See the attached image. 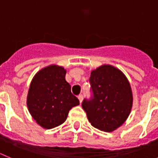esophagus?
I'll list each match as a JSON object with an SVG mask.
<instances>
[{
	"label": "esophagus",
	"instance_id": "1",
	"mask_svg": "<svg viewBox=\"0 0 158 158\" xmlns=\"http://www.w3.org/2000/svg\"><path fill=\"white\" fill-rule=\"evenodd\" d=\"M78 98H79V102H80V103H81V102H82V98H83V95H82V94L79 95V96H78Z\"/></svg>",
	"mask_w": 158,
	"mask_h": 158
}]
</instances>
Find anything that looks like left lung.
Instances as JSON below:
<instances>
[{
	"instance_id": "1",
	"label": "left lung",
	"mask_w": 158,
	"mask_h": 158,
	"mask_svg": "<svg viewBox=\"0 0 158 158\" xmlns=\"http://www.w3.org/2000/svg\"><path fill=\"white\" fill-rule=\"evenodd\" d=\"M89 82L93 97L83 100L82 109L93 127L113 131L126 121L131 110L130 83L121 71L109 64L92 71Z\"/></svg>"
}]
</instances>
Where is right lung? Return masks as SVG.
Segmentation results:
<instances>
[{"label": "right lung", "mask_w": 158, "mask_h": 158, "mask_svg": "<svg viewBox=\"0 0 158 158\" xmlns=\"http://www.w3.org/2000/svg\"><path fill=\"white\" fill-rule=\"evenodd\" d=\"M66 70L52 64L38 72L30 85L27 105L34 120L41 127L51 129L66 120L72 107L79 105L65 79Z\"/></svg>", "instance_id": "obj_1"}]
</instances>
